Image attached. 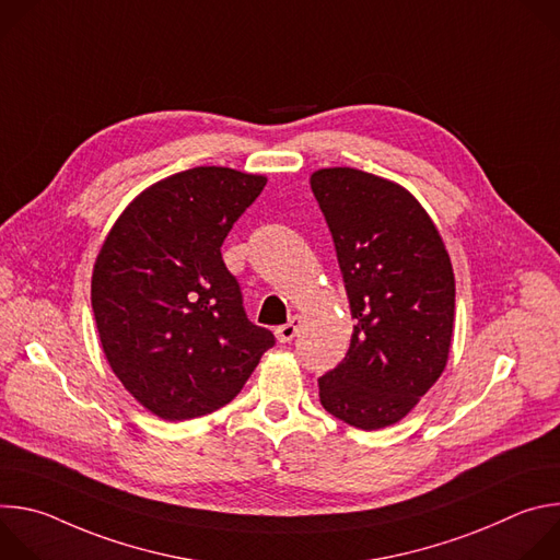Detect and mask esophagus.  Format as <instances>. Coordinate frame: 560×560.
Wrapping results in <instances>:
<instances>
[{"mask_svg":"<svg viewBox=\"0 0 560 560\" xmlns=\"http://www.w3.org/2000/svg\"><path fill=\"white\" fill-rule=\"evenodd\" d=\"M301 324H303V318H301L299 314H294V316L290 318V322H288L285 326L277 328V339H279L281 343H290V341L296 337V332H299Z\"/></svg>","mask_w":560,"mask_h":560,"instance_id":"obj_1","label":"esophagus"}]
</instances>
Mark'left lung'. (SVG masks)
<instances>
[{
  "instance_id": "1",
  "label": "left lung",
  "mask_w": 560,
  "mask_h": 560,
  "mask_svg": "<svg viewBox=\"0 0 560 560\" xmlns=\"http://www.w3.org/2000/svg\"><path fill=\"white\" fill-rule=\"evenodd\" d=\"M312 192L335 238L350 301L346 359L318 378L322 406L359 430L408 417L443 374L454 332V270L419 199L357 168H322Z\"/></svg>"
}]
</instances>
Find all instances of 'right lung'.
Wrapping results in <instances>:
<instances>
[{
    "mask_svg": "<svg viewBox=\"0 0 560 560\" xmlns=\"http://www.w3.org/2000/svg\"><path fill=\"white\" fill-rule=\"evenodd\" d=\"M264 175L199 166L141 190L106 234L91 303L121 385L164 421L210 415L242 392L270 330L255 326L221 259Z\"/></svg>",
    "mask_w": 560,
    "mask_h": 560,
    "instance_id": "1",
    "label": "right lung"
}]
</instances>
